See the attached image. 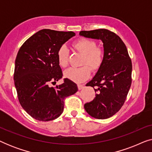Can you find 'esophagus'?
Wrapping results in <instances>:
<instances>
[{
  "label": "esophagus",
  "instance_id": "34e87169",
  "mask_svg": "<svg viewBox=\"0 0 152 152\" xmlns=\"http://www.w3.org/2000/svg\"><path fill=\"white\" fill-rule=\"evenodd\" d=\"M77 87L79 90H82V88H84V84H77Z\"/></svg>",
  "mask_w": 152,
  "mask_h": 152
}]
</instances>
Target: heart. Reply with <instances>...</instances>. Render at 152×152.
<instances>
[{
    "mask_svg": "<svg viewBox=\"0 0 152 152\" xmlns=\"http://www.w3.org/2000/svg\"><path fill=\"white\" fill-rule=\"evenodd\" d=\"M72 45L77 51L84 55L81 63L84 66L79 68H69L64 71V76L77 83L84 82L91 75L89 67L93 72H97L102 66L104 61V51L102 48L97 47L95 41L87 38L78 39ZM57 59L61 67L65 68L68 65L69 50L66 45H62L58 49Z\"/></svg>",
    "mask_w": 152,
    "mask_h": 152,
    "instance_id": "heart-1",
    "label": "heart"
}]
</instances>
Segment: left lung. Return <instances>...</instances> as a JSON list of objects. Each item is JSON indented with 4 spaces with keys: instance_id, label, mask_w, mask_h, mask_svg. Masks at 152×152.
<instances>
[{
    "instance_id": "left-lung-1",
    "label": "left lung",
    "mask_w": 152,
    "mask_h": 152,
    "mask_svg": "<svg viewBox=\"0 0 152 152\" xmlns=\"http://www.w3.org/2000/svg\"><path fill=\"white\" fill-rule=\"evenodd\" d=\"M80 36L100 39L103 43L104 61L87 86H92L95 97L84 104L89 115L97 119H107L123 106L132 84V64L122 39L107 29L81 31Z\"/></svg>"
}]
</instances>
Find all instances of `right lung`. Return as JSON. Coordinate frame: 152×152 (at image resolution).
Masks as SVG:
<instances>
[{
    "label": "right lung",
    "instance_id": "obj_1",
    "mask_svg": "<svg viewBox=\"0 0 152 152\" xmlns=\"http://www.w3.org/2000/svg\"><path fill=\"white\" fill-rule=\"evenodd\" d=\"M75 35L73 32L43 29L20 48L15 60L14 80L18 100L25 111L39 121H50L63 113L64 99L78 91L75 83L62 78L57 59L60 46Z\"/></svg>",
    "mask_w": 152,
    "mask_h": 152
}]
</instances>
